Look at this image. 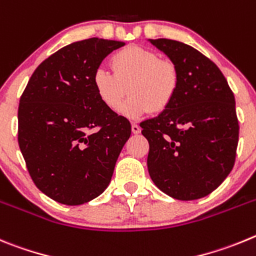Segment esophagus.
<instances>
[{
    "label": "esophagus",
    "instance_id": "esophagus-1",
    "mask_svg": "<svg viewBox=\"0 0 256 256\" xmlns=\"http://www.w3.org/2000/svg\"><path fill=\"white\" fill-rule=\"evenodd\" d=\"M131 131H132V134H140L142 128H140L139 125H136V124H132V125H131Z\"/></svg>",
    "mask_w": 256,
    "mask_h": 256
}]
</instances>
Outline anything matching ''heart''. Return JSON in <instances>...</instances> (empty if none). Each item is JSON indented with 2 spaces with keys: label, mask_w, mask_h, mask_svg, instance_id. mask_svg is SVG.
Instances as JSON below:
<instances>
[{
  "label": "heart",
  "mask_w": 256,
  "mask_h": 256,
  "mask_svg": "<svg viewBox=\"0 0 256 256\" xmlns=\"http://www.w3.org/2000/svg\"><path fill=\"white\" fill-rule=\"evenodd\" d=\"M112 71L98 68L93 88L100 102L116 111L129 90L132 96L120 114L136 120L148 114H162L174 102L180 85V72L174 62L142 47H128L111 58Z\"/></svg>",
  "instance_id": "1"
}]
</instances>
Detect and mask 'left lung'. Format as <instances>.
<instances>
[{
	"label": "left lung",
	"instance_id": "left-lung-1",
	"mask_svg": "<svg viewBox=\"0 0 256 256\" xmlns=\"http://www.w3.org/2000/svg\"><path fill=\"white\" fill-rule=\"evenodd\" d=\"M176 65L180 85L164 112L140 124L149 142L148 171L168 196L195 200L228 176L236 158L234 96L213 61L172 39H149Z\"/></svg>",
	"mask_w": 256,
	"mask_h": 256
}]
</instances>
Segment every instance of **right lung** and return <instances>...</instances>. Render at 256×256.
Listing matches in <instances>:
<instances>
[{
    "instance_id": "obj_1",
    "label": "right lung",
    "mask_w": 256,
    "mask_h": 256,
    "mask_svg": "<svg viewBox=\"0 0 256 256\" xmlns=\"http://www.w3.org/2000/svg\"><path fill=\"white\" fill-rule=\"evenodd\" d=\"M118 40L90 38L40 64L20 98L18 140L36 188L66 206L100 196L131 135L128 120L106 107L93 74Z\"/></svg>"
}]
</instances>
